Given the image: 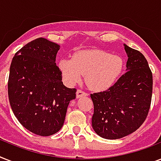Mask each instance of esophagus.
<instances>
[{
	"instance_id": "obj_1",
	"label": "esophagus",
	"mask_w": 161,
	"mask_h": 161,
	"mask_svg": "<svg viewBox=\"0 0 161 161\" xmlns=\"http://www.w3.org/2000/svg\"><path fill=\"white\" fill-rule=\"evenodd\" d=\"M87 95H88V93L82 90V89H78V91H77V98H81V97H83V96Z\"/></svg>"
}]
</instances>
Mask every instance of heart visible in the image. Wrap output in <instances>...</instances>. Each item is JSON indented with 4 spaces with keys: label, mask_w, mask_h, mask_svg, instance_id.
I'll return each mask as SVG.
<instances>
[{
    "label": "heart",
    "mask_w": 161,
    "mask_h": 161,
    "mask_svg": "<svg viewBox=\"0 0 161 161\" xmlns=\"http://www.w3.org/2000/svg\"><path fill=\"white\" fill-rule=\"evenodd\" d=\"M58 67L63 77L71 84L85 75V83L94 91H103L115 83L124 68L123 59L103 50L93 49L78 52L72 60L63 59Z\"/></svg>",
    "instance_id": "heart-1"
}]
</instances>
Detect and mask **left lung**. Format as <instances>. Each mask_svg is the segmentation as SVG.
Masks as SVG:
<instances>
[{"label":"left lung","mask_w":161,"mask_h":161,"mask_svg":"<svg viewBox=\"0 0 161 161\" xmlns=\"http://www.w3.org/2000/svg\"><path fill=\"white\" fill-rule=\"evenodd\" d=\"M127 72L107 90L91 93L92 126L100 137L116 140L135 132L149 114L153 90L152 72L145 56L125 44Z\"/></svg>","instance_id":"8db88e82"}]
</instances>
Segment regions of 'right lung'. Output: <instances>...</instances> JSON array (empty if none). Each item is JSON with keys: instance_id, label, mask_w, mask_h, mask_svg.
<instances>
[{"instance_id": "1", "label": "right lung", "mask_w": 161, "mask_h": 161, "mask_svg": "<svg viewBox=\"0 0 161 161\" xmlns=\"http://www.w3.org/2000/svg\"><path fill=\"white\" fill-rule=\"evenodd\" d=\"M60 46L40 37L17 51L8 78V98L14 114L30 132L49 136L63 127L67 108L76 88L62 82L56 65Z\"/></svg>"}]
</instances>
